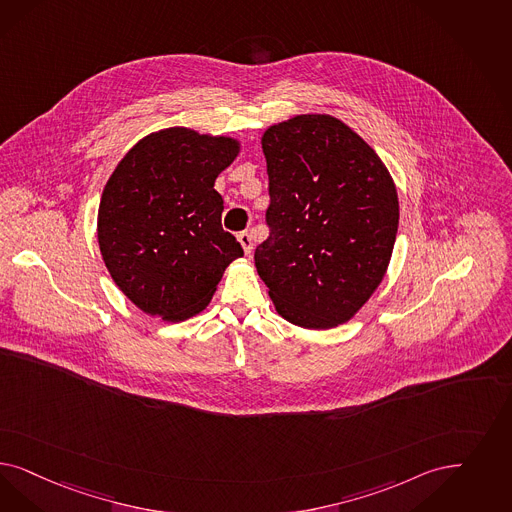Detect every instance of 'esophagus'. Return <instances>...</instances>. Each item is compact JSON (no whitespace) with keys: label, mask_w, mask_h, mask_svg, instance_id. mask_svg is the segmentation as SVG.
Returning <instances> with one entry per match:
<instances>
[{"label":"esophagus","mask_w":512,"mask_h":512,"mask_svg":"<svg viewBox=\"0 0 512 512\" xmlns=\"http://www.w3.org/2000/svg\"><path fill=\"white\" fill-rule=\"evenodd\" d=\"M238 242L242 244L244 247V251H246V255H251V249H253V240H251V234L244 230V232H240L238 234Z\"/></svg>","instance_id":"obj_1"}]
</instances>
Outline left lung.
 <instances>
[{"label":"left lung","instance_id":"left-lung-1","mask_svg":"<svg viewBox=\"0 0 512 512\" xmlns=\"http://www.w3.org/2000/svg\"><path fill=\"white\" fill-rule=\"evenodd\" d=\"M270 236L255 266L276 312L304 329H333L384 280L399 227L386 164L348 124L297 115L263 138Z\"/></svg>","mask_w":512,"mask_h":512}]
</instances>
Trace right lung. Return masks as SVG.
Instances as JSON below:
<instances>
[{"instance_id":"1","label":"right lung","mask_w":512,"mask_h":512,"mask_svg":"<svg viewBox=\"0 0 512 512\" xmlns=\"http://www.w3.org/2000/svg\"><path fill=\"white\" fill-rule=\"evenodd\" d=\"M238 153L234 138L172 126L138 141L107 179L98 244L113 282L141 312L193 318L244 255L221 227L223 198L213 189Z\"/></svg>"}]
</instances>
